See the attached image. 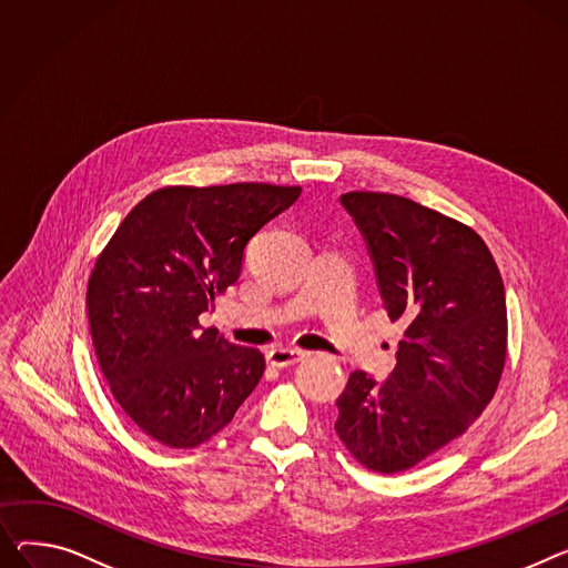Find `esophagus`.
Listing matches in <instances>:
<instances>
[{"label":"esophagus","mask_w":568,"mask_h":568,"mask_svg":"<svg viewBox=\"0 0 568 568\" xmlns=\"http://www.w3.org/2000/svg\"><path fill=\"white\" fill-rule=\"evenodd\" d=\"M308 356V352L304 349H285V347H276L267 354V361L270 365L274 367H287V365H294L298 361H304Z\"/></svg>","instance_id":"esophagus-1"}]
</instances>
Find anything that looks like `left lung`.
Here are the masks:
<instances>
[{"mask_svg": "<svg viewBox=\"0 0 568 568\" xmlns=\"http://www.w3.org/2000/svg\"><path fill=\"white\" fill-rule=\"evenodd\" d=\"M365 240L376 287L404 324L384 384L354 369L335 434L374 473H399L462 436L494 399L507 356L498 264L468 225L395 194L339 196Z\"/></svg>", "mask_w": 568, "mask_h": 568, "instance_id": "8db88e82", "label": "left lung"}]
</instances>
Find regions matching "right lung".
Masks as SVG:
<instances>
[{
  "mask_svg": "<svg viewBox=\"0 0 568 568\" xmlns=\"http://www.w3.org/2000/svg\"><path fill=\"white\" fill-rule=\"evenodd\" d=\"M301 186H164L123 219L89 278L98 363L132 423L162 445L196 447L229 425L264 356L203 328L199 315L237 283L255 233Z\"/></svg>",
  "mask_w": 568,
  "mask_h": 568,
  "instance_id": "obj_1",
  "label": "right lung"
}]
</instances>
